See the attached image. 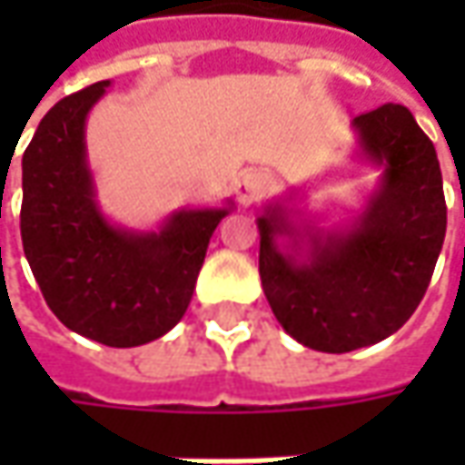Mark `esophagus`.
<instances>
[{
    "label": "esophagus",
    "mask_w": 465,
    "mask_h": 465,
    "mask_svg": "<svg viewBox=\"0 0 465 465\" xmlns=\"http://www.w3.org/2000/svg\"><path fill=\"white\" fill-rule=\"evenodd\" d=\"M272 186H274V178L269 173L248 170V173H242L241 178H238V183H235V196H238L241 204H253V202H259L261 196H266L272 191Z\"/></svg>",
    "instance_id": "obj_1"
}]
</instances>
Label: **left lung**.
Returning <instances> with one entry per match:
<instances>
[{
	"instance_id": "obj_1",
	"label": "left lung",
	"mask_w": 465,
	"mask_h": 465,
	"mask_svg": "<svg viewBox=\"0 0 465 465\" xmlns=\"http://www.w3.org/2000/svg\"><path fill=\"white\" fill-rule=\"evenodd\" d=\"M367 160L383 165L378 191L347 230L290 220L282 204L259 217L263 295L302 347L344 354L396 333L417 311L435 272L448 206L430 136L396 103L354 121ZM277 237H290L284 254Z\"/></svg>"
}]
</instances>
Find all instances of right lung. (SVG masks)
Here are the masks:
<instances>
[{
  "mask_svg": "<svg viewBox=\"0 0 465 465\" xmlns=\"http://www.w3.org/2000/svg\"><path fill=\"white\" fill-rule=\"evenodd\" d=\"M111 82L59 100L23 154L20 235L33 277L66 329L105 347H139L186 312L206 245L230 206L181 209L157 232L100 214L84 121Z\"/></svg>",
  "mask_w": 465,
  "mask_h": 465,
  "instance_id": "obj_1",
  "label": "right lung"
}]
</instances>
